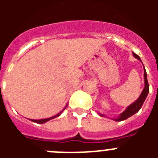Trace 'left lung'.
Masks as SVG:
<instances>
[{
  "mask_svg": "<svg viewBox=\"0 0 158 158\" xmlns=\"http://www.w3.org/2000/svg\"><path fill=\"white\" fill-rule=\"evenodd\" d=\"M133 55L137 58L139 60H140V58L138 54H136L135 53H133ZM142 62V61H141ZM144 77H145V88L143 89V91H142V94L140 95V96L139 97V99L133 103V104L130 105L129 107L127 108L123 112L119 115V117L117 118H114V120L115 121H123V120H125L127 119V118L131 117V115H135V113L138 112V111L140 110V108L142 107V104L144 103L145 100H146V96H147L148 93H149V91H150V87H149V83H148V81H147V75H146V71L145 69V67H144Z\"/></svg>",
  "mask_w": 158,
  "mask_h": 158,
  "instance_id": "1",
  "label": "left lung"
}]
</instances>
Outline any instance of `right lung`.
<instances>
[{"label":"right lung","mask_w":158,"mask_h":158,"mask_svg":"<svg viewBox=\"0 0 158 158\" xmlns=\"http://www.w3.org/2000/svg\"><path fill=\"white\" fill-rule=\"evenodd\" d=\"M59 115H60V113H59V114H58V115H54V116L51 117V118H44V119H39V120H35V119H31V120L32 122L37 123H44L47 122V121H49V120H51V119H53V118H57V117H58Z\"/></svg>","instance_id":"obj_1"}]
</instances>
